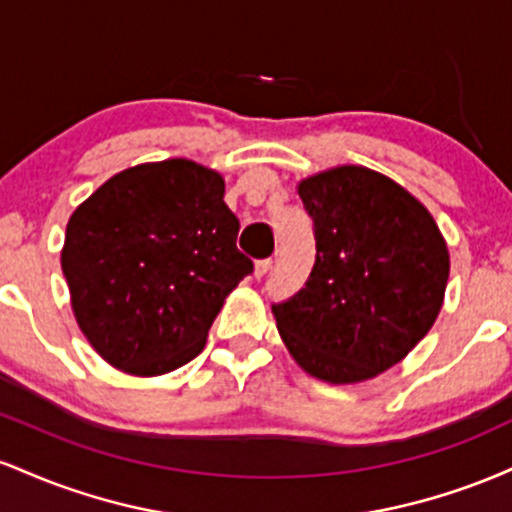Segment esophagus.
<instances>
[{"instance_id": "obj_1", "label": "esophagus", "mask_w": 512, "mask_h": 512, "mask_svg": "<svg viewBox=\"0 0 512 512\" xmlns=\"http://www.w3.org/2000/svg\"><path fill=\"white\" fill-rule=\"evenodd\" d=\"M269 269H272V260H260L255 264V276L257 279H262V276L269 274Z\"/></svg>"}]
</instances>
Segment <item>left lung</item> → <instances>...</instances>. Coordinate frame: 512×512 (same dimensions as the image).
Segmentation results:
<instances>
[{
	"instance_id": "obj_1",
	"label": "left lung",
	"mask_w": 512,
	"mask_h": 512,
	"mask_svg": "<svg viewBox=\"0 0 512 512\" xmlns=\"http://www.w3.org/2000/svg\"><path fill=\"white\" fill-rule=\"evenodd\" d=\"M315 264L289 301L272 305L305 373L361 383L426 337L443 305L448 245L419 199L385 175L339 166L301 180Z\"/></svg>"
}]
</instances>
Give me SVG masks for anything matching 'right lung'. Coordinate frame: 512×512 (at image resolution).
Returning <instances> with one entry per match:
<instances>
[{
	"label": "right lung",
	"mask_w": 512,
	"mask_h": 512,
	"mask_svg": "<svg viewBox=\"0 0 512 512\" xmlns=\"http://www.w3.org/2000/svg\"><path fill=\"white\" fill-rule=\"evenodd\" d=\"M223 178L187 158L142 163L67 223L62 272L81 332L110 366L161 375L204 349L226 296L252 274Z\"/></svg>",
	"instance_id": "1"
}]
</instances>
